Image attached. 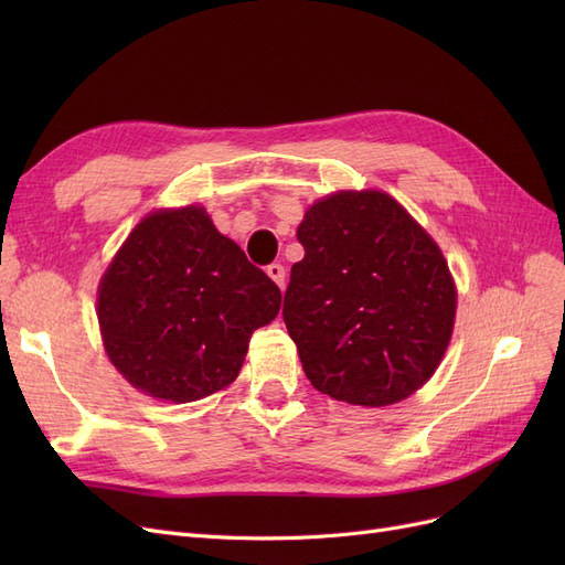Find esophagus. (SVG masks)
I'll use <instances>...</instances> for the list:
<instances>
[{
	"label": "esophagus",
	"mask_w": 565,
	"mask_h": 565,
	"mask_svg": "<svg viewBox=\"0 0 565 565\" xmlns=\"http://www.w3.org/2000/svg\"><path fill=\"white\" fill-rule=\"evenodd\" d=\"M266 273H268V278L276 282L278 287H285V266L282 264H270V266H266Z\"/></svg>",
	"instance_id": "obj_1"
}]
</instances>
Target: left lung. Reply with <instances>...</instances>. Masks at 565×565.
Here are the masks:
<instances>
[{
    "label": "left lung",
    "mask_w": 565,
    "mask_h": 565,
    "mask_svg": "<svg viewBox=\"0 0 565 565\" xmlns=\"http://www.w3.org/2000/svg\"><path fill=\"white\" fill-rule=\"evenodd\" d=\"M282 318L306 377L334 401L384 407L443 361L457 292L443 252L382 191L318 200L297 231Z\"/></svg>",
    "instance_id": "1"
}]
</instances>
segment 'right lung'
Instances as JSON below:
<instances>
[{"mask_svg":"<svg viewBox=\"0 0 565 565\" xmlns=\"http://www.w3.org/2000/svg\"><path fill=\"white\" fill-rule=\"evenodd\" d=\"M282 295L198 204L148 214L98 285L110 363L148 396L191 403L226 388Z\"/></svg>","mask_w":565,"mask_h":565,"instance_id":"right-lung-1","label":"right lung"}]
</instances>
